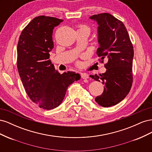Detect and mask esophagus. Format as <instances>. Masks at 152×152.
I'll use <instances>...</instances> for the list:
<instances>
[{"instance_id": "obj_1", "label": "esophagus", "mask_w": 152, "mask_h": 152, "mask_svg": "<svg viewBox=\"0 0 152 152\" xmlns=\"http://www.w3.org/2000/svg\"><path fill=\"white\" fill-rule=\"evenodd\" d=\"M81 77H82V79H89V76L88 74H87V73H82Z\"/></svg>"}]
</instances>
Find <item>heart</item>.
Masks as SVG:
<instances>
[{"instance_id": "1", "label": "heart", "mask_w": 152, "mask_h": 152, "mask_svg": "<svg viewBox=\"0 0 152 152\" xmlns=\"http://www.w3.org/2000/svg\"><path fill=\"white\" fill-rule=\"evenodd\" d=\"M77 31H84L86 32L88 35H89L90 32H91V28L90 27L85 25H80L78 27V30Z\"/></svg>"}]
</instances>
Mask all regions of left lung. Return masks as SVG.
<instances>
[{
    "mask_svg": "<svg viewBox=\"0 0 152 152\" xmlns=\"http://www.w3.org/2000/svg\"><path fill=\"white\" fill-rule=\"evenodd\" d=\"M98 24L97 54L104 64L107 71L102 74L90 75L92 79L105 86L102 95L95 101L103 107H110L121 102L129 93L132 84V59L134 49L127 29L123 23L109 13H101L90 17Z\"/></svg>",
    "mask_w": 152,
    "mask_h": 152,
    "instance_id": "obj_1",
    "label": "left lung"
}]
</instances>
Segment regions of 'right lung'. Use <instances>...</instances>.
I'll return each instance as SVG.
<instances>
[{
    "mask_svg": "<svg viewBox=\"0 0 152 152\" xmlns=\"http://www.w3.org/2000/svg\"><path fill=\"white\" fill-rule=\"evenodd\" d=\"M63 21L36 17L23 30L18 43L17 67L23 85L30 99L44 110L58 107L68 87L80 79L75 72L59 73L49 59L54 48L53 29Z\"/></svg>",
    "mask_w": 152,
    "mask_h": 152,
    "instance_id": "1",
    "label": "right lung"
}]
</instances>
